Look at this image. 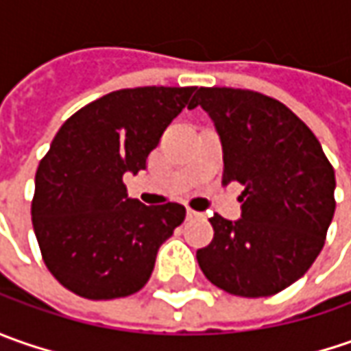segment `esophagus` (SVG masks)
<instances>
[{
    "label": "esophagus",
    "mask_w": 351,
    "mask_h": 351,
    "mask_svg": "<svg viewBox=\"0 0 351 351\" xmlns=\"http://www.w3.org/2000/svg\"><path fill=\"white\" fill-rule=\"evenodd\" d=\"M199 217H203V215H201V213H197V210L189 209V207H187V219H199Z\"/></svg>",
    "instance_id": "34e87169"
}]
</instances>
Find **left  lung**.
Segmentation results:
<instances>
[{
    "mask_svg": "<svg viewBox=\"0 0 351 351\" xmlns=\"http://www.w3.org/2000/svg\"><path fill=\"white\" fill-rule=\"evenodd\" d=\"M207 111L223 146V183H242V215L210 217L213 242L197 250L213 285L269 297L308 271L334 217L336 178L299 117L258 91L199 88L189 109Z\"/></svg>",
    "mask_w": 351,
    "mask_h": 351,
    "instance_id": "8db88e82",
    "label": "left lung"
}]
</instances>
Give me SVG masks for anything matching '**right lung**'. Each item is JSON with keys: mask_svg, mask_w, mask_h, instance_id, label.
<instances>
[{"mask_svg": "<svg viewBox=\"0 0 351 351\" xmlns=\"http://www.w3.org/2000/svg\"><path fill=\"white\" fill-rule=\"evenodd\" d=\"M195 88L119 89L70 117L34 178L33 228L48 271L80 297L141 291L156 254L185 219L180 203L130 199L125 173L146 169Z\"/></svg>", "mask_w": 351, "mask_h": 351, "instance_id": "add662e5", "label": "right lung"}]
</instances>
